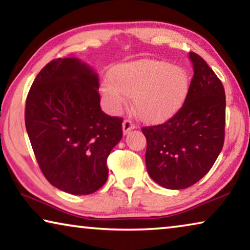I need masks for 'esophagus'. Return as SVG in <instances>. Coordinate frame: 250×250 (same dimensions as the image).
I'll return each mask as SVG.
<instances>
[{
	"mask_svg": "<svg viewBox=\"0 0 250 250\" xmlns=\"http://www.w3.org/2000/svg\"><path fill=\"white\" fill-rule=\"evenodd\" d=\"M135 128H136V125L133 124L131 120H129V119H125V120L124 121V124H122V129H124L125 135V133H128L130 130H132Z\"/></svg>",
	"mask_w": 250,
	"mask_h": 250,
	"instance_id": "obj_1",
	"label": "esophagus"
}]
</instances>
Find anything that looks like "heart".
Instances as JSON below:
<instances>
[{
    "label": "heart",
    "instance_id": "obj_1",
    "mask_svg": "<svg viewBox=\"0 0 250 250\" xmlns=\"http://www.w3.org/2000/svg\"><path fill=\"white\" fill-rule=\"evenodd\" d=\"M110 80L101 85L104 98L118 111L132 98L133 110L141 120L159 122L172 117L183 105L189 78L184 68L163 61H138L114 66Z\"/></svg>",
    "mask_w": 250,
    "mask_h": 250
}]
</instances>
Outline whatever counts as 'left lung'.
<instances>
[{"label": "left lung", "mask_w": 250, "mask_h": 250, "mask_svg": "<svg viewBox=\"0 0 250 250\" xmlns=\"http://www.w3.org/2000/svg\"><path fill=\"white\" fill-rule=\"evenodd\" d=\"M194 75L183 106L165 124L143 126L146 166L156 183L169 189L199 182L225 143L226 94L221 81L195 53H189Z\"/></svg>", "instance_id": "left-lung-1"}]
</instances>
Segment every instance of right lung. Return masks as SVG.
Returning <instances> with one entry per match:
<instances>
[{"mask_svg":"<svg viewBox=\"0 0 250 250\" xmlns=\"http://www.w3.org/2000/svg\"><path fill=\"white\" fill-rule=\"evenodd\" d=\"M99 77L77 58H57L40 70L25 101V128L43 176L69 194L105 184L106 159L122 138V118L100 106Z\"/></svg>","mask_w":250,"mask_h":250,"instance_id":"obj_1","label":"right lung"}]
</instances>
